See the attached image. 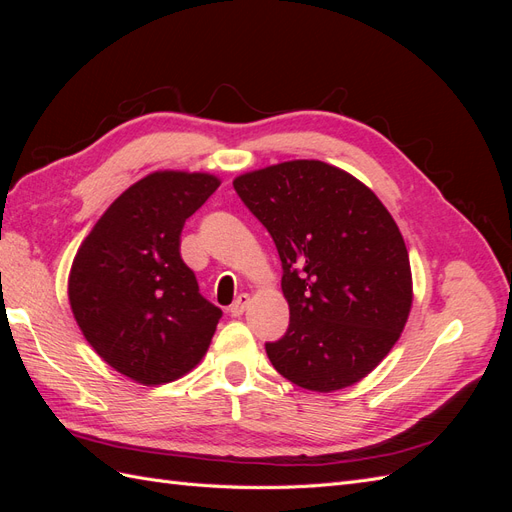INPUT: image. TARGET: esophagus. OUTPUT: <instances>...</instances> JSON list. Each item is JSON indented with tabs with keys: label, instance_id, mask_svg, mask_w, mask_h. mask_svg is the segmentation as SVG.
Masks as SVG:
<instances>
[{
	"label": "esophagus",
	"instance_id": "34e87169",
	"mask_svg": "<svg viewBox=\"0 0 512 512\" xmlns=\"http://www.w3.org/2000/svg\"><path fill=\"white\" fill-rule=\"evenodd\" d=\"M247 305H250V294H247V292H241L239 297H237V301L230 305L228 312H230V316H232V318H239V316H243V312H245V307H247Z\"/></svg>",
	"mask_w": 512,
	"mask_h": 512
}]
</instances>
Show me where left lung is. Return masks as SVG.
Here are the masks:
<instances>
[{
  "instance_id": "obj_1",
  "label": "left lung",
  "mask_w": 512,
  "mask_h": 512,
  "mask_svg": "<svg viewBox=\"0 0 512 512\" xmlns=\"http://www.w3.org/2000/svg\"><path fill=\"white\" fill-rule=\"evenodd\" d=\"M232 185L282 260L290 324L267 344L273 367L316 393L363 380L412 307L410 258L393 215L365 183L320 160L250 170Z\"/></svg>"
}]
</instances>
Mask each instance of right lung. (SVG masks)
<instances>
[{"label":"right lung","instance_id":"add662e5","mask_svg":"<svg viewBox=\"0 0 512 512\" xmlns=\"http://www.w3.org/2000/svg\"><path fill=\"white\" fill-rule=\"evenodd\" d=\"M188 170H156L123 192L72 260L68 299L104 363L138 384L173 382L207 354L222 309L181 260L185 220L220 188Z\"/></svg>","mask_w":512,"mask_h":512}]
</instances>
